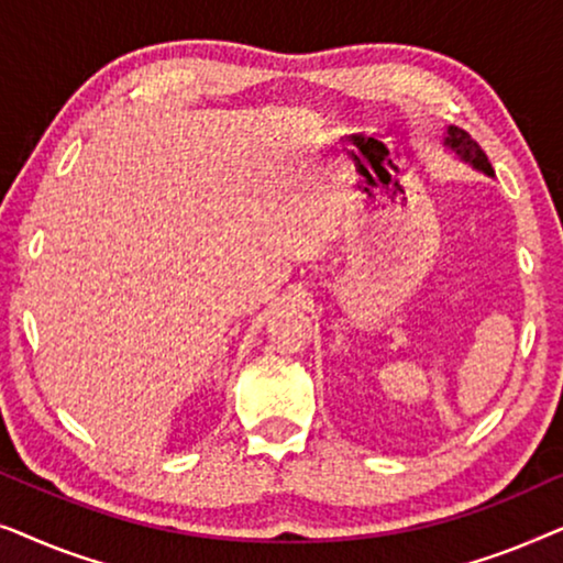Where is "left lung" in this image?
<instances>
[{"instance_id":"8db88e82","label":"left lung","mask_w":563,"mask_h":563,"mask_svg":"<svg viewBox=\"0 0 563 563\" xmlns=\"http://www.w3.org/2000/svg\"><path fill=\"white\" fill-rule=\"evenodd\" d=\"M443 145L451 153H456L459 161H464V164L476 168V172H482V174H487V176H495V172H492V164L487 161V156H484V151L472 141V135L464 133V130H461V128H453V125L445 128Z\"/></svg>"}]
</instances>
